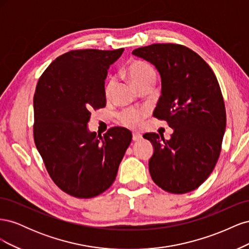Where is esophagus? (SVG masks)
<instances>
[{
    "instance_id": "34e87169",
    "label": "esophagus",
    "mask_w": 249,
    "mask_h": 249,
    "mask_svg": "<svg viewBox=\"0 0 249 249\" xmlns=\"http://www.w3.org/2000/svg\"><path fill=\"white\" fill-rule=\"evenodd\" d=\"M141 139H142V135L141 134H139L137 132H134L133 133V140L134 141H139Z\"/></svg>"
}]
</instances>
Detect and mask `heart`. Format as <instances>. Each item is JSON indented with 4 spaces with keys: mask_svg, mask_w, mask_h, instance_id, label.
Here are the masks:
<instances>
[{
    "mask_svg": "<svg viewBox=\"0 0 249 249\" xmlns=\"http://www.w3.org/2000/svg\"><path fill=\"white\" fill-rule=\"evenodd\" d=\"M126 74L132 84L137 89H141L152 85L154 86L157 80V72L154 67L149 63L142 60H133L126 67ZM115 86L114 78H110L105 85V95L109 96ZM145 110H134L126 109L118 114V120L120 124L129 127L138 126L142 119L146 116Z\"/></svg>",
    "mask_w": 249,
    "mask_h": 249,
    "instance_id": "heart-1",
    "label": "heart"
}]
</instances>
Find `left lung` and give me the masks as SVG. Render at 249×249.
I'll use <instances>...</instances> for the list:
<instances>
[{"instance_id":"left-lung-1","label":"left lung","mask_w":249,"mask_h":249,"mask_svg":"<svg viewBox=\"0 0 249 249\" xmlns=\"http://www.w3.org/2000/svg\"><path fill=\"white\" fill-rule=\"evenodd\" d=\"M156 66L162 92L154 116L173 129L169 140L146 133L154 145L149 173L163 190L193 191L215 168L221 152L227 113L219 83L209 64L182 44L154 43L133 51Z\"/></svg>"}]
</instances>
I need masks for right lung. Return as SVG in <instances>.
Wrapping results in <instances>:
<instances>
[{"instance_id": "right-lung-1", "label": "right lung", "mask_w": 249, "mask_h": 249, "mask_svg": "<svg viewBox=\"0 0 249 249\" xmlns=\"http://www.w3.org/2000/svg\"><path fill=\"white\" fill-rule=\"evenodd\" d=\"M124 49L74 50L53 61L35 89L33 136L51 178L78 198L113 184L132 133L111 127L99 139L87 129L92 110L106 106L105 80Z\"/></svg>"}]
</instances>
